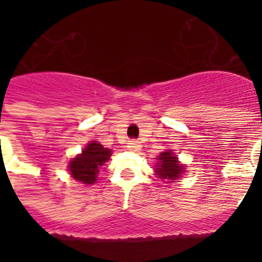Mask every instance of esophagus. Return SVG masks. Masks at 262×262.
Masks as SVG:
<instances>
[{"instance_id": "34e87169", "label": "esophagus", "mask_w": 262, "mask_h": 262, "mask_svg": "<svg viewBox=\"0 0 262 262\" xmlns=\"http://www.w3.org/2000/svg\"><path fill=\"white\" fill-rule=\"evenodd\" d=\"M140 143L137 141V140H130L129 143H127V149H130V151H137V149H140Z\"/></svg>"}]
</instances>
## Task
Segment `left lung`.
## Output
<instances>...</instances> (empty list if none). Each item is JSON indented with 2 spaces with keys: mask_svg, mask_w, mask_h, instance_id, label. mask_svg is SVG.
<instances>
[{
  "mask_svg": "<svg viewBox=\"0 0 262 262\" xmlns=\"http://www.w3.org/2000/svg\"><path fill=\"white\" fill-rule=\"evenodd\" d=\"M155 172L158 178L167 181V182H175L181 178L182 172H185V166L178 162V158L172 155L170 149L162 152L158 158V163L155 164Z\"/></svg>",
  "mask_w": 262,
  "mask_h": 262,
  "instance_id": "left-lung-1",
  "label": "left lung"
}]
</instances>
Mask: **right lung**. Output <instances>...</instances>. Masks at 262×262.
<instances>
[{"label": "right lung", "instance_id": "right-lung-1", "mask_svg": "<svg viewBox=\"0 0 262 262\" xmlns=\"http://www.w3.org/2000/svg\"><path fill=\"white\" fill-rule=\"evenodd\" d=\"M111 151L98 141H91L83 152L69 162V171L72 178L81 183L92 185L98 179L100 166L110 159Z\"/></svg>", "mask_w": 262, "mask_h": 262}]
</instances>
